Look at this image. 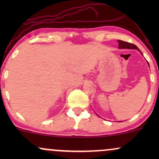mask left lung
<instances>
[{"instance_id": "1", "label": "left lung", "mask_w": 159, "mask_h": 159, "mask_svg": "<svg viewBox=\"0 0 159 159\" xmlns=\"http://www.w3.org/2000/svg\"><path fill=\"white\" fill-rule=\"evenodd\" d=\"M119 42V48H129V49H138L135 45L132 44V43H127V42L122 41V40H118Z\"/></svg>"}]
</instances>
